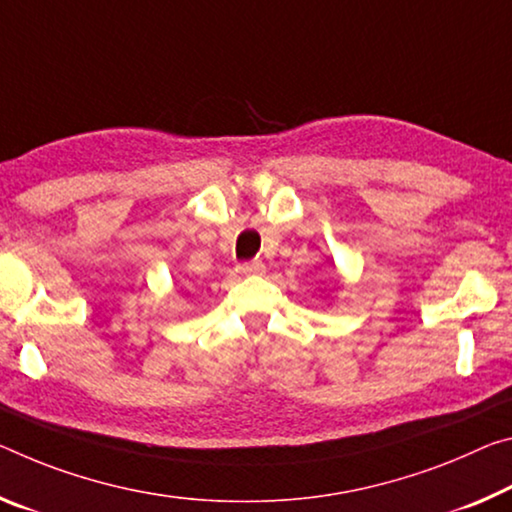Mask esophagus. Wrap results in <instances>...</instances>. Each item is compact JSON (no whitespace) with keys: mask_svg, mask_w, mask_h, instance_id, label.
Segmentation results:
<instances>
[{"mask_svg":"<svg viewBox=\"0 0 512 512\" xmlns=\"http://www.w3.org/2000/svg\"><path fill=\"white\" fill-rule=\"evenodd\" d=\"M241 275H264L266 266L262 262H248V264H241L237 269Z\"/></svg>","mask_w":512,"mask_h":512,"instance_id":"34e87169","label":"esophagus"}]
</instances>
